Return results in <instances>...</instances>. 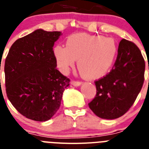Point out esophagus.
Here are the masks:
<instances>
[{
    "instance_id": "1",
    "label": "esophagus",
    "mask_w": 149,
    "mask_h": 149,
    "mask_svg": "<svg viewBox=\"0 0 149 149\" xmlns=\"http://www.w3.org/2000/svg\"><path fill=\"white\" fill-rule=\"evenodd\" d=\"M71 85H74V86H79L82 85V82H79V81H71Z\"/></svg>"
}]
</instances>
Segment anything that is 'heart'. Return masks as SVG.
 <instances>
[{
  "label": "heart",
  "instance_id": "1",
  "mask_svg": "<svg viewBox=\"0 0 149 149\" xmlns=\"http://www.w3.org/2000/svg\"><path fill=\"white\" fill-rule=\"evenodd\" d=\"M53 54L63 73L74 67L78 60L82 76L88 79H97L111 68L117 55V46L112 38L77 33L67 37L66 47L55 46Z\"/></svg>",
  "mask_w": 149,
  "mask_h": 149
}]
</instances>
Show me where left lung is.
Returning a JSON list of instances; mask_svg holds the SVG:
<instances>
[{
	"instance_id": "left-lung-1",
	"label": "left lung",
	"mask_w": 149,
	"mask_h": 149,
	"mask_svg": "<svg viewBox=\"0 0 149 149\" xmlns=\"http://www.w3.org/2000/svg\"><path fill=\"white\" fill-rule=\"evenodd\" d=\"M145 61L134 42L123 39L112 70L95 81L97 94L89 108L98 117L115 119L134 104L144 82Z\"/></svg>"
}]
</instances>
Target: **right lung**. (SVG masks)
I'll return each mask as SVG.
<instances>
[{"mask_svg": "<svg viewBox=\"0 0 149 149\" xmlns=\"http://www.w3.org/2000/svg\"><path fill=\"white\" fill-rule=\"evenodd\" d=\"M62 33L37 29L18 39L5 60L6 92L24 117L49 120L58 110L70 79L56 69L53 46Z\"/></svg>", "mask_w": 149, "mask_h": 149, "instance_id": "right-lung-1", "label": "right lung"}]
</instances>
